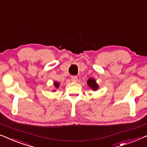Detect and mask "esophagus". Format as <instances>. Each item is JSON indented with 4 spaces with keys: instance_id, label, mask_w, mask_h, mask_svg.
<instances>
[{
    "instance_id": "34e87169",
    "label": "esophagus",
    "mask_w": 147,
    "mask_h": 147,
    "mask_svg": "<svg viewBox=\"0 0 147 147\" xmlns=\"http://www.w3.org/2000/svg\"><path fill=\"white\" fill-rule=\"evenodd\" d=\"M71 80L73 82H76V81H77V80H78V77H77V76H71Z\"/></svg>"
}]
</instances>
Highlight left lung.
<instances>
[{
	"label": "left lung",
	"mask_w": 147,
	"mask_h": 147,
	"mask_svg": "<svg viewBox=\"0 0 147 147\" xmlns=\"http://www.w3.org/2000/svg\"><path fill=\"white\" fill-rule=\"evenodd\" d=\"M87 83L88 85L93 90H97L98 89V85L94 78H90V79H88Z\"/></svg>",
	"instance_id": "left-lung-1"
}]
</instances>
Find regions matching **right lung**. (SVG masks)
<instances>
[{
    "label": "right lung",
    "instance_id": "add662e5",
    "mask_svg": "<svg viewBox=\"0 0 147 147\" xmlns=\"http://www.w3.org/2000/svg\"><path fill=\"white\" fill-rule=\"evenodd\" d=\"M59 84L58 83V82H54V86H55L56 88H59Z\"/></svg>",
    "mask_w": 147,
    "mask_h": 147
}]
</instances>
